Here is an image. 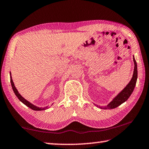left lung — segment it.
Instances as JSON below:
<instances>
[{"label":"left lung","instance_id":"left-lung-1","mask_svg":"<svg viewBox=\"0 0 149 149\" xmlns=\"http://www.w3.org/2000/svg\"><path fill=\"white\" fill-rule=\"evenodd\" d=\"M133 62H134V71H133V75L132 79H131L130 82L129 83L127 86H126L123 90L121 92L119 95H117V97L114 98V99L109 104L107 105V107H104L103 108H108V109H113L118 107V106L122 104V103L124 102L128 99V98L130 97L133 91V89L135 87L136 82H137V62L133 58Z\"/></svg>","mask_w":149,"mask_h":149}]
</instances>
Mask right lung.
<instances>
[{"instance_id": "right-lung-1", "label": "right lung", "mask_w": 149, "mask_h": 149, "mask_svg": "<svg viewBox=\"0 0 149 149\" xmlns=\"http://www.w3.org/2000/svg\"><path fill=\"white\" fill-rule=\"evenodd\" d=\"M10 82H11L12 87V89H13V91H14V92L15 93V95H16V97L18 98V99L20 100V101H21L22 102H23L25 105H26L27 107H28L29 108H31L32 110H34L39 111V110H42L47 109V107H45V108H39V107H35V106H34L33 104H32L31 103H30L29 102L27 101V100H26V99H24V98L22 97V96L19 95V93H18V91H17V90L16 89V88L15 87L14 84V82H13V81H12V79L11 74H10Z\"/></svg>"}]
</instances>
